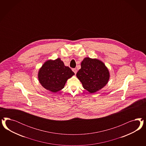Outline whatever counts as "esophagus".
Wrapping results in <instances>:
<instances>
[{"instance_id": "esophagus-1", "label": "esophagus", "mask_w": 146, "mask_h": 146, "mask_svg": "<svg viewBox=\"0 0 146 146\" xmlns=\"http://www.w3.org/2000/svg\"><path fill=\"white\" fill-rule=\"evenodd\" d=\"M72 71H73V72L75 73V74H76V73H77V70H76V68H73V69H72Z\"/></svg>"}]
</instances>
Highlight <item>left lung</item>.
<instances>
[{
  "label": "left lung",
  "mask_w": 146,
  "mask_h": 146,
  "mask_svg": "<svg viewBox=\"0 0 146 146\" xmlns=\"http://www.w3.org/2000/svg\"><path fill=\"white\" fill-rule=\"evenodd\" d=\"M76 76L89 93H95L107 84L110 74L103 62L97 59L85 58Z\"/></svg>",
  "instance_id": "obj_1"
}]
</instances>
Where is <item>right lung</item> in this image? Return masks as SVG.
I'll use <instances>...</instances> for the list:
<instances>
[{
	"label": "right lung",
	"instance_id": "add662e5",
	"mask_svg": "<svg viewBox=\"0 0 146 146\" xmlns=\"http://www.w3.org/2000/svg\"><path fill=\"white\" fill-rule=\"evenodd\" d=\"M74 73L68 66H65L60 58L54 60H49L40 68L38 78L44 88L56 93L64 88L68 79Z\"/></svg>",
	"mask_w": 146,
	"mask_h": 146
}]
</instances>
